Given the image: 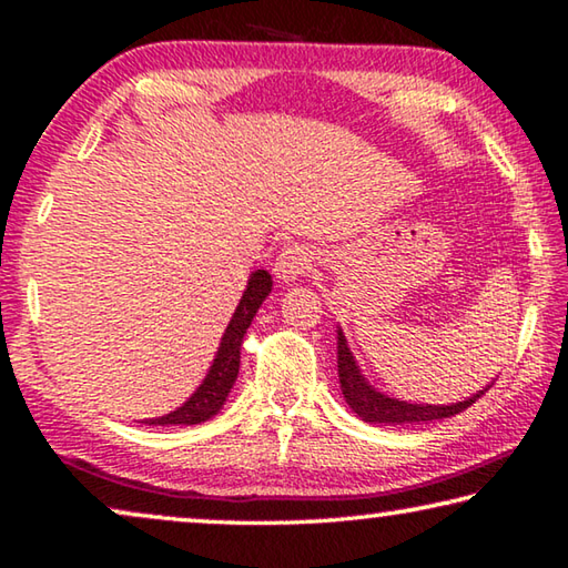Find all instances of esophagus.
<instances>
[{"mask_svg": "<svg viewBox=\"0 0 568 568\" xmlns=\"http://www.w3.org/2000/svg\"><path fill=\"white\" fill-rule=\"evenodd\" d=\"M311 265H313V257H311V253H307V247L291 245V247H285L281 255H277L273 273H275V277H281L283 283H293V281H297V277L311 271Z\"/></svg>", "mask_w": 568, "mask_h": 568, "instance_id": "34e87169", "label": "esophagus"}]
</instances>
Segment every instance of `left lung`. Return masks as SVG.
<instances>
[{"instance_id":"8db88e82","label":"left lung","mask_w":568,"mask_h":568,"mask_svg":"<svg viewBox=\"0 0 568 568\" xmlns=\"http://www.w3.org/2000/svg\"><path fill=\"white\" fill-rule=\"evenodd\" d=\"M338 378L343 388V398L348 406L358 413L363 420L368 423H426V420H438V418H450L456 413L466 410L470 403L484 396V390L478 396L454 403V406H423V403H406L398 398H388L371 388L365 378L361 376L358 365L353 361V353L348 351V343H345V335L338 331Z\"/></svg>"}]
</instances>
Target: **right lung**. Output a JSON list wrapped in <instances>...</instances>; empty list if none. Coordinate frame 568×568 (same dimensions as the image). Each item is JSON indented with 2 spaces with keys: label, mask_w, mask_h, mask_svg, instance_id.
<instances>
[{
  "label": "right lung",
  "mask_w": 568,
  "mask_h": 568,
  "mask_svg": "<svg viewBox=\"0 0 568 568\" xmlns=\"http://www.w3.org/2000/svg\"><path fill=\"white\" fill-rule=\"evenodd\" d=\"M271 287H273V281L271 275H267V271H255L250 275L245 293L240 297V303L233 313V321L227 325L223 343H220L217 355H215V363L210 365V373L205 376L203 386L192 393L185 406L168 413V416L152 418L145 423H150V426H195V423L213 418L215 413L223 408V403L227 398L230 388H233L240 371V345H243L250 323H253L257 307L263 305L267 293H271Z\"/></svg>",
  "instance_id": "add662e5"
}]
</instances>
